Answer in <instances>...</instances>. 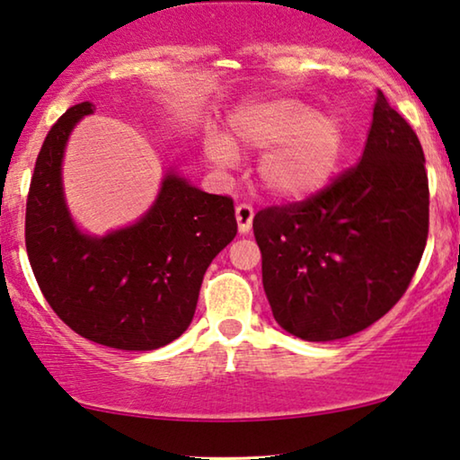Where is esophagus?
Wrapping results in <instances>:
<instances>
[{
    "label": "esophagus",
    "mask_w": 460,
    "mask_h": 460,
    "mask_svg": "<svg viewBox=\"0 0 460 460\" xmlns=\"http://www.w3.org/2000/svg\"><path fill=\"white\" fill-rule=\"evenodd\" d=\"M235 218L239 231L248 233L252 227V221H254V208H252L250 204H239L235 208Z\"/></svg>",
    "instance_id": "34e87169"
}]
</instances>
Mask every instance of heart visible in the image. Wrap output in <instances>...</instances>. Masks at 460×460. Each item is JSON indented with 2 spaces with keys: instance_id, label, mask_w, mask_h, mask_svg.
<instances>
[{
  "instance_id": "1",
  "label": "heart",
  "mask_w": 460,
  "mask_h": 460,
  "mask_svg": "<svg viewBox=\"0 0 460 460\" xmlns=\"http://www.w3.org/2000/svg\"><path fill=\"white\" fill-rule=\"evenodd\" d=\"M233 147L270 150L258 166L267 190L277 198L304 199L321 191L338 171L344 154V127L335 116L294 100L245 103L229 119V137L210 139L212 163L231 164Z\"/></svg>"
}]
</instances>
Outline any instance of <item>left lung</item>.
<instances>
[{
  "label": "left lung",
  "mask_w": 460,
  "mask_h": 460,
  "mask_svg": "<svg viewBox=\"0 0 460 460\" xmlns=\"http://www.w3.org/2000/svg\"><path fill=\"white\" fill-rule=\"evenodd\" d=\"M262 286L296 338L332 341L379 321L421 262L429 183L412 127L377 92L360 163L302 202L256 212Z\"/></svg>",
  "instance_id": "obj_1"
}]
</instances>
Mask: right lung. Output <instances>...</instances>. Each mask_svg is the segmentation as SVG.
<instances>
[{
    "label": "right lung",
    "mask_w": 460,
    "mask_h": 460,
    "mask_svg": "<svg viewBox=\"0 0 460 460\" xmlns=\"http://www.w3.org/2000/svg\"><path fill=\"white\" fill-rule=\"evenodd\" d=\"M93 103L49 128L31 179L24 243L39 289L75 333L119 350H156L190 327L206 269L237 233L229 196L168 174L156 204L131 227L87 237L62 196V154Z\"/></svg>",
    "instance_id": "right-lung-1"
}]
</instances>
